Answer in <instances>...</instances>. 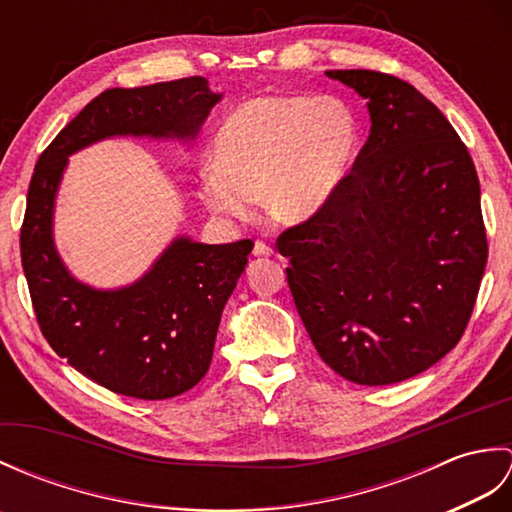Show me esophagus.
I'll return each instance as SVG.
<instances>
[{"label":"esophagus","mask_w":512,"mask_h":512,"mask_svg":"<svg viewBox=\"0 0 512 512\" xmlns=\"http://www.w3.org/2000/svg\"><path fill=\"white\" fill-rule=\"evenodd\" d=\"M253 255L255 257H273L275 250L270 248L266 242H259V239H257L255 246H253Z\"/></svg>","instance_id":"obj_1"}]
</instances>
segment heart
<instances>
[{
  "instance_id": "obj_1",
  "label": "heart",
  "mask_w": 512,
  "mask_h": 512,
  "mask_svg": "<svg viewBox=\"0 0 512 512\" xmlns=\"http://www.w3.org/2000/svg\"><path fill=\"white\" fill-rule=\"evenodd\" d=\"M358 136L352 107L336 96H255L217 127L200 198L215 215L248 220L262 195L273 220L303 224L343 187Z\"/></svg>"
}]
</instances>
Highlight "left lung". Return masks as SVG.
Instances as JSON below:
<instances>
[{
    "instance_id": "1",
    "label": "left lung",
    "mask_w": 512,
    "mask_h": 512,
    "mask_svg": "<svg viewBox=\"0 0 512 512\" xmlns=\"http://www.w3.org/2000/svg\"><path fill=\"white\" fill-rule=\"evenodd\" d=\"M367 101L372 129L328 206L277 237L319 356L356 385H391L466 330L488 242L469 149L398 76L328 70Z\"/></svg>"
}]
</instances>
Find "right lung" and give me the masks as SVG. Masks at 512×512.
Instances as JSON below:
<instances>
[{
	"mask_svg": "<svg viewBox=\"0 0 512 512\" xmlns=\"http://www.w3.org/2000/svg\"><path fill=\"white\" fill-rule=\"evenodd\" d=\"M220 99L204 76L105 90L61 129L32 173L19 246L41 334L76 372L114 394L165 400L200 383L253 242L200 244L178 237L136 284L85 286L63 266L52 239L65 162L112 136L193 140Z\"/></svg>",
	"mask_w": 512,
	"mask_h": 512,
	"instance_id": "obj_1",
	"label": "right lung"
}]
</instances>
